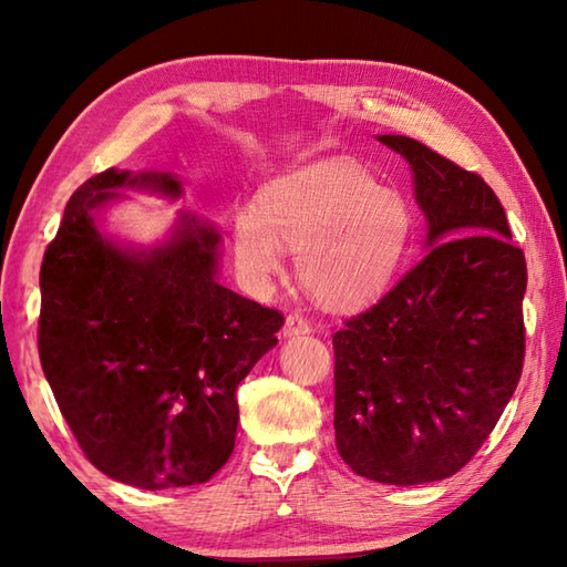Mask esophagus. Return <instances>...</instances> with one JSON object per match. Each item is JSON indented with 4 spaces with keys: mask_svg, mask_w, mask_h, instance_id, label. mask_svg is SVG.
Instances as JSON below:
<instances>
[{
    "mask_svg": "<svg viewBox=\"0 0 567 567\" xmlns=\"http://www.w3.org/2000/svg\"><path fill=\"white\" fill-rule=\"evenodd\" d=\"M309 331H311V327H309V321L302 315H290V317H287V321H285L282 336H285V339H295V336H305Z\"/></svg>",
    "mask_w": 567,
    "mask_h": 567,
    "instance_id": "esophagus-1",
    "label": "esophagus"
}]
</instances>
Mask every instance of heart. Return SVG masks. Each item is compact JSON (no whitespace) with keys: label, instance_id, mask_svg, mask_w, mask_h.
Instances as JSON below:
<instances>
[{"label":"heart","instance_id":"heart-1","mask_svg":"<svg viewBox=\"0 0 567 567\" xmlns=\"http://www.w3.org/2000/svg\"><path fill=\"white\" fill-rule=\"evenodd\" d=\"M414 216L402 195L384 189L348 158L311 163L275 177L260 209H240L234 252L252 285L280 272L285 246L305 290L329 309H355L392 282L409 248Z\"/></svg>","mask_w":567,"mask_h":567}]
</instances>
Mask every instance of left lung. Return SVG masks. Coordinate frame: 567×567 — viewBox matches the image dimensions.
Here are the masks:
<instances>
[{
	"label": "left lung",
	"mask_w": 567,
	"mask_h": 567,
	"mask_svg": "<svg viewBox=\"0 0 567 567\" xmlns=\"http://www.w3.org/2000/svg\"><path fill=\"white\" fill-rule=\"evenodd\" d=\"M375 138L412 171L424 258L333 333V429L353 473L409 487L457 473L509 404L526 260L483 177L414 138Z\"/></svg>",
	"instance_id": "8db88e82"
}]
</instances>
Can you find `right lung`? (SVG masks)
Returning <instances> with one entry per match:
<instances>
[{"label": "right lung", "instance_id": "1", "mask_svg": "<svg viewBox=\"0 0 567 567\" xmlns=\"http://www.w3.org/2000/svg\"><path fill=\"white\" fill-rule=\"evenodd\" d=\"M131 192L179 202L161 171L90 177L41 265L39 355L80 449L141 489L207 483L234 451L236 388L275 348L282 315L219 282L221 231L179 209L153 244L106 228Z\"/></svg>", "mask_w": 567, "mask_h": 567}]
</instances>
